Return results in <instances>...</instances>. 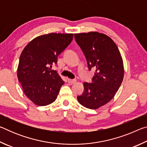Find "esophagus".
Wrapping results in <instances>:
<instances>
[{
  "mask_svg": "<svg viewBox=\"0 0 147 147\" xmlns=\"http://www.w3.org/2000/svg\"><path fill=\"white\" fill-rule=\"evenodd\" d=\"M76 82V80L75 79H68V82L70 84H73L74 83H75Z\"/></svg>",
  "mask_w": 147,
  "mask_h": 147,
  "instance_id": "esophagus-1",
  "label": "esophagus"
}]
</instances>
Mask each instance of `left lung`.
I'll return each mask as SVG.
<instances>
[{"label":"left lung","mask_w":147,"mask_h":147,"mask_svg":"<svg viewBox=\"0 0 147 147\" xmlns=\"http://www.w3.org/2000/svg\"><path fill=\"white\" fill-rule=\"evenodd\" d=\"M74 38L89 70L95 69L93 83H84V93L77 99L87 108L98 109L114 97L123 80V58L115 42L106 34L90 32L75 34Z\"/></svg>","instance_id":"1"}]
</instances>
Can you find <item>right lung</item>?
<instances>
[{"label": "right lung", "instance_id": "right-lung-1", "mask_svg": "<svg viewBox=\"0 0 147 147\" xmlns=\"http://www.w3.org/2000/svg\"><path fill=\"white\" fill-rule=\"evenodd\" d=\"M73 34L50 33L29 42L20 56L17 78L25 95L36 105L47 106L56 100L64 84L50 66L73 41Z\"/></svg>", "mask_w": 147, "mask_h": 147}]
</instances>
